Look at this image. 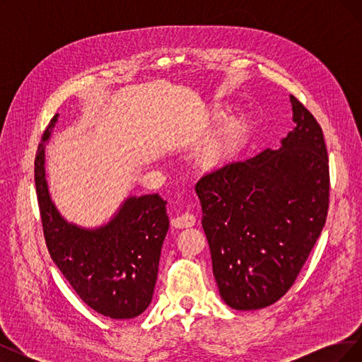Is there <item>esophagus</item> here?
<instances>
[{"instance_id":"34e87169","label":"esophagus","mask_w":362,"mask_h":362,"mask_svg":"<svg viewBox=\"0 0 362 362\" xmlns=\"http://www.w3.org/2000/svg\"><path fill=\"white\" fill-rule=\"evenodd\" d=\"M196 223V217L190 213H181L172 218V225L175 228H190Z\"/></svg>"}]
</instances>
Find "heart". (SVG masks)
Returning a JSON list of instances; mask_svg holds the SVG:
<instances>
[{
  "label": "heart",
  "instance_id": "obj_1",
  "mask_svg": "<svg viewBox=\"0 0 362 362\" xmlns=\"http://www.w3.org/2000/svg\"><path fill=\"white\" fill-rule=\"evenodd\" d=\"M243 128H245V125H243L242 120H231V122L226 125L221 144H218V146L214 152V158H221L226 154L229 148H231L235 144L237 139L240 137V134H242Z\"/></svg>",
  "mask_w": 362,
  "mask_h": 362
}]
</instances>
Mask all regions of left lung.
<instances>
[{
	"label": "left lung",
	"mask_w": 362,
	"mask_h": 362,
	"mask_svg": "<svg viewBox=\"0 0 362 362\" xmlns=\"http://www.w3.org/2000/svg\"><path fill=\"white\" fill-rule=\"evenodd\" d=\"M290 101L296 128L279 151L228 161L196 182L214 278L234 310L279 300L326 222L331 182L323 131L298 98Z\"/></svg>",
	"instance_id": "8db88e82"
}]
</instances>
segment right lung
Returning a JSON list of instances; mask_svg holds the SVG:
<instances>
[{
    "mask_svg": "<svg viewBox=\"0 0 362 362\" xmlns=\"http://www.w3.org/2000/svg\"><path fill=\"white\" fill-rule=\"evenodd\" d=\"M57 116L43 131L35 158L36 193L48 252L92 310L110 319H133L152 300L163 240L169 229L166 201L157 193L129 198L113 221L96 231L64 222L49 199L43 172V141Z\"/></svg>",
    "mask_w": 362,
    "mask_h": 362,
    "instance_id": "1",
    "label": "right lung"
}]
</instances>
